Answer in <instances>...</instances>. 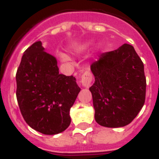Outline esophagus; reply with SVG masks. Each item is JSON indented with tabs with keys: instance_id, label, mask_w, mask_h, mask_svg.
<instances>
[{
	"instance_id": "obj_1",
	"label": "esophagus",
	"mask_w": 159,
	"mask_h": 159,
	"mask_svg": "<svg viewBox=\"0 0 159 159\" xmlns=\"http://www.w3.org/2000/svg\"><path fill=\"white\" fill-rule=\"evenodd\" d=\"M92 80H93V77H92V74L90 73V71H85L82 75V76H81L80 83L84 87L89 88L91 86Z\"/></svg>"
}]
</instances>
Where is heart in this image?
Here are the masks:
<instances>
[{"instance_id": "obj_1", "label": "heart", "mask_w": 159, "mask_h": 159, "mask_svg": "<svg viewBox=\"0 0 159 159\" xmlns=\"http://www.w3.org/2000/svg\"><path fill=\"white\" fill-rule=\"evenodd\" d=\"M64 58H65V57H64Z\"/></svg>"}]
</instances>
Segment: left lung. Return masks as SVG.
<instances>
[{"label": "left lung", "mask_w": 159, "mask_h": 159, "mask_svg": "<svg viewBox=\"0 0 159 159\" xmlns=\"http://www.w3.org/2000/svg\"><path fill=\"white\" fill-rule=\"evenodd\" d=\"M95 83L92 94L97 123L107 127H121L137 116L146 99L144 65L134 47L124 43L102 53L91 64Z\"/></svg>", "instance_id": "left-lung-1"}]
</instances>
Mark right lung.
I'll use <instances>...</instances> for the list:
<instances>
[{"label": "right lung", "mask_w": 159, "mask_h": 159, "mask_svg": "<svg viewBox=\"0 0 159 159\" xmlns=\"http://www.w3.org/2000/svg\"><path fill=\"white\" fill-rule=\"evenodd\" d=\"M16 80L20 110L29 127L43 134L69 127L70 108L80 88L73 75L59 73L57 58L44 52L40 41L25 51Z\"/></svg>", "instance_id": "right-lung-1"}]
</instances>
